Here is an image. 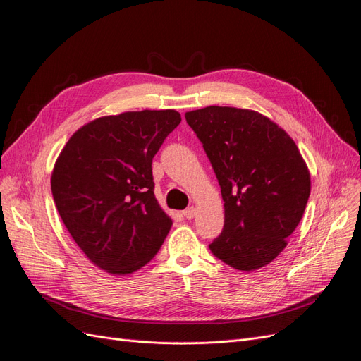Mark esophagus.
<instances>
[{
  "mask_svg": "<svg viewBox=\"0 0 361 361\" xmlns=\"http://www.w3.org/2000/svg\"><path fill=\"white\" fill-rule=\"evenodd\" d=\"M183 216L187 218V220H191V218H194L195 216V207L191 206V207H188V209H185Z\"/></svg>",
  "mask_w": 361,
  "mask_h": 361,
  "instance_id": "1",
  "label": "esophagus"
}]
</instances>
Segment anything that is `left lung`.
Returning a JSON list of instances; mask_svg holds the SVG:
<instances>
[{
	"label": "left lung",
	"instance_id": "obj_1",
	"mask_svg": "<svg viewBox=\"0 0 361 361\" xmlns=\"http://www.w3.org/2000/svg\"><path fill=\"white\" fill-rule=\"evenodd\" d=\"M202 141L224 200V227L209 245L238 271L274 260L301 221L310 173L295 141L253 110L211 105L185 114Z\"/></svg>",
	"mask_w": 361,
	"mask_h": 361
}]
</instances>
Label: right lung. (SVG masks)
Listing matches in <instances>:
<instances>
[{"instance_id": "add662e5", "label": "right lung", "mask_w": 361, "mask_h": 361, "mask_svg": "<svg viewBox=\"0 0 361 361\" xmlns=\"http://www.w3.org/2000/svg\"><path fill=\"white\" fill-rule=\"evenodd\" d=\"M174 110L128 111L84 125L51 176L57 211L82 253L116 276L155 257L171 218L154 194L152 159L180 123Z\"/></svg>"}]
</instances>
